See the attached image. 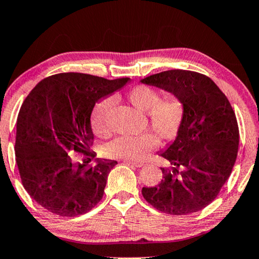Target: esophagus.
<instances>
[{"label": "esophagus", "mask_w": 259, "mask_h": 259, "mask_svg": "<svg viewBox=\"0 0 259 259\" xmlns=\"http://www.w3.org/2000/svg\"><path fill=\"white\" fill-rule=\"evenodd\" d=\"M124 163L126 164H132L134 166H142L143 165V162H139V161H131V160H124Z\"/></svg>", "instance_id": "34e87169"}]
</instances>
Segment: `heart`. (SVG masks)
Segmentation results:
<instances>
[{
  "instance_id": "obj_1",
  "label": "heart",
  "mask_w": 259,
  "mask_h": 259,
  "mask_svg": "<svg viewBox=\"0 0 259 259\" xmlns=\"http://www.w3.org/2000/svg\"><path fill=\"white\" fill-rule=\"evenodd\" d=\"M127 98L134 107L147 113L149 124L161 141H171L177 137L184 120V104L178 97L170 96L161 99V95L147 85L135 87L128 91ZM113 105V98H105L98 103L91 116V125L95 133L107 132V114ZM157 145V138L153 133L139 135H121L106 146L110 156L142 160Z\"/></svg>"
}]
</instances>
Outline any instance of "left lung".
<instances>
[{"label":"left lung","instance_id":"left-lung-1","mask_svg":"<svg viewBox=\"0 0 259 259\" xmlns=\"http://www.w3.org/2000/svg\"><path fill=\"white\" fill-rule=\"evenodd\" d=\"M156 87L184 104V120L175 140L160 152L168 164L157 186L142 188V196L163 213L185 215L209 205L232 174L240 133L225 94L209 77L172 69L140 81Z\"/></svg>","mask_w":259,"mask_h":259}]
</instances>
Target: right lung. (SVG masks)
I'll return each mask as SVG.
<instances>
[{"instance_id":"add662e5","label":"right lung","mask_w":259,"mask_h":259,"mask_svg":"<svg viewBox=\"0 0 259 259\" xmlns=\"http://www.w3.org/2000/svg\"><path fill=\"white\" fill-rule=\"evenodd\" d=\"M130 81L62 73L44 78L25 98L16 125V162L24 189L45 209L70 218L101 201L117 161L90 150L91 113Z\"/></svg>"}]
</instances>
